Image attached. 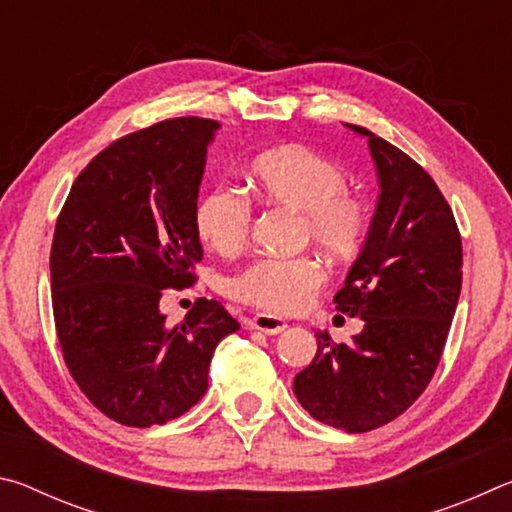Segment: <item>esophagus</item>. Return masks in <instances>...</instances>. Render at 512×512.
Returning a JSON list of instances; mask_svg holds the SVG:
<instances>
[{
    "label": "esophagus",
    "instance_id": "esophagus-1",
    "mask_svg": "<svg viewBox=\"0 0 512 512\" xmlns=\"http://www.w3.org/2000/svg\"><path fill=\"white\" fill-rule=\"evenodd\" d=\"M246 325L250 329H259V332H264L268 336L273 334H282L284 329H287V320L280 318V316H271V314H257L253 318L246 320Z\"/></svg>",
    "mask_w": 512,
    "mask_h": 512
}]
</instances>
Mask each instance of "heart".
Wrapping results in <instances>:
<instances>
[{"mask_svg":"<svg viewBox=\"0 0 512 512\" xmlns=\"http://www.w3.org/2000/svg\"><path fill=\"white\" fill-rule=\"evenodd\" d=\"M248 180L268 205L300 214L302 235L325 253L350 259L361 250L370 230V210L363 198L345 189V171L302 144H284L259 153L250 162ZM248 198L230 187L212 189L196 207V232L216 255H235L250 235ZM325 282L314 257L257 259L228 282L232 298L273 314L305 309Z\"/></svg>","mask_w":512,"mask_h":512,"instance_id":"obj_1","label":"heart"}]
</instances>
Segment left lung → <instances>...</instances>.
Masks as SVG:
<instances>
[{
  "label": "left lung",
  "instance_id": "8db88e82",
  "mask_svg": "<svg viewBox=\"0 0 512 512\" xmlns=\"http://www.w3.org/2000/svg\"><path fill=\"white\" fill-rule=\"evenodd\" d=\"M345 126L368 140L379 183L368 237L334 296L363 329L341 345L316 332L293 393L316 420L361 433L404 413L431 381L461 296L463 248L429 173L368 128Z\"/></svg>",
  "mask_w": 512,
  "mask_h": 512
}]
</instances>
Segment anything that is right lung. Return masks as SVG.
Here are the masks:
<instances>
[{
    "instance_id": "1",
    "label": "right lung",
    "mask_w": 512,
    "mask_h": 512,
    "mask_svg": "<svg viewBox=\"0 0 512 512\" xmlns=\"http://www.w3.org/2000/svg\"><path fill=\"white\" fill-rule=\"evenodd\" d=\"M219 121L178 117L126 135L81 171L51 244V302L69 372L126 427L164 424L201 400L212 354L239 323L196 300L169 327L162 289L203 259L198 189Z\"/></svg>"
}]
</instances>
